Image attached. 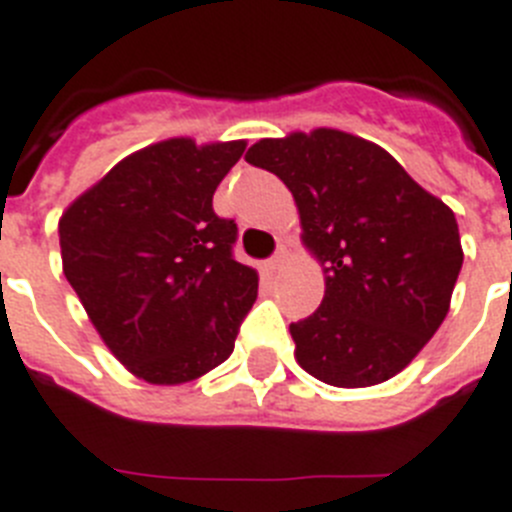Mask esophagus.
<instances>
[{"instance_id":"esophagus-1","label":"esophagus","mask_w":512,"mask_h":512,"mask_svg":"<svg viewBox=\"0 0 512 512\" xmlns=\"http://www.w3.org/2000/svg\"><path fill=\"white\" fill-rule=\"evenodd\" d=\"M282 264H285V253L279 251V253H274L272 259L266 261V269H269V272H279V269H282Z\"/></svg>"}]
</instances>
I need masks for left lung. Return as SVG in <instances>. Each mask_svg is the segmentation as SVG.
<instances>
[{"instance_id": "left-lung-1", "label": "left lung", "mask_w": 512, "mask_h": 512, "mask_svg": "<svg viewBox=\"0 0 512 512\" xmlns=\"http://www.w3.org/2000/svg\"><path fill=\"white\" fill-rule=\"evenodd\" d=\"M246 160L292 191L303 243L326 274L316 313L290 323L300 368L339 388L401 373L451 308L464 264L456 214L347 131L261 139Z\"/></svg>"}]
</instances>
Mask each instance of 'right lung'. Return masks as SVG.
Returning <instances> with one entry per match:
<instances>
[{"label": "right lung", "instance_id": "1", "mask_svg": "<svg viewBox=\"0 0 512 512\" xmlns=\"http://www.w3.org/2000/svg\"><path fill=\"white\" fill-rule=\"evenodd\" d=\"M246 142L165 139L113 165L59 220L64 277L126 370L157 386L233 355L259 274L212 196Z\"/></svg>", "mask_w": 512, "mask_h": 512}]
</instances>
